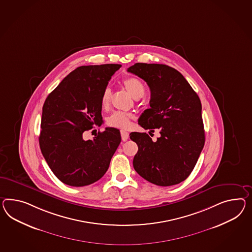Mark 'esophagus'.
<instances>
[{"mask_svg":"<svg viewBox=\"0 0 252 252\" xmlns=\"http://www.w3.org/2000/svg\"><path fill=\"white\" fill-rule=\"evenodd\" d=\"M121 135H122V139L123 142H126L129 139V132H127L126 130H121Z\"/></svg>","mask_w":252,"mask_h":252,"instance_id":"obj_1","label":"esophagus"}]
</instances>
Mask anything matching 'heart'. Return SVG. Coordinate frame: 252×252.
<instances>
[{
	"instance_id": "obj_1",
	"label": "heart",
	"mask_w": 252,
	"mask_h": 252,
	"mask_svg": "<svg viewBox=\"0 0 252 252\" xmlns=\"http://www.w3.org/2000/svg\"><path fill=\"white\" fill-rule=\"evenodd\" d=\"M124 89L127 91L129 95L135 99H139L145 93V86L142 81L135 77H128L123 80ZM110 98H111V91L110 88H106L102 92L100 97L101 106L104 109H108L110 107ZM133 119V115L123 111H115L107 119V124L111 127L127 129L130 125V121Z\"/></svg>"
}]
</instances>
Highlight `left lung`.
<instances>
[{"instance_id": "8db88e82", "label": "left lung", "mask_w": 252, "mask_h": 252, "mask_svg": "<svg viewBox=\"0 0 252 252\" xmlns=\"http://www.w3.org/2000/svg\"><path fill=\"white\" fill-rule=\"evenodd\" d=\"M130 72L150 88V109L138 123L143 129H160L156 142L146 132H131L138 145L136 172L152 184L170 187L186 180L205 144L200 98L180 72L161 64L136 63Z\"/></svg>"}]
</instances>
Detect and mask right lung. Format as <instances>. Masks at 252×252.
I'll use <instances>...</instances> for the list:
<instances>
[{
  "instance_id": "right-lung-1",
  "label": "right lung",
  "mask_w": 252,
  "mask_h": 252,
  "mask_svg": "<svg viewBox=\"0 0 252 252\" xmlns=\"http://www.w3.org/2000/svg\"><path fill=\"white\" fill-rule=\"evenodd\" d=\"M122 65H82L69 73L47 96L43 106L39 144L42 155L59 180L85 187L99 180L122 137L115 128L97 132L85 141L83 133L100 126V97Z\"/></svg>"
}]
</instances>
